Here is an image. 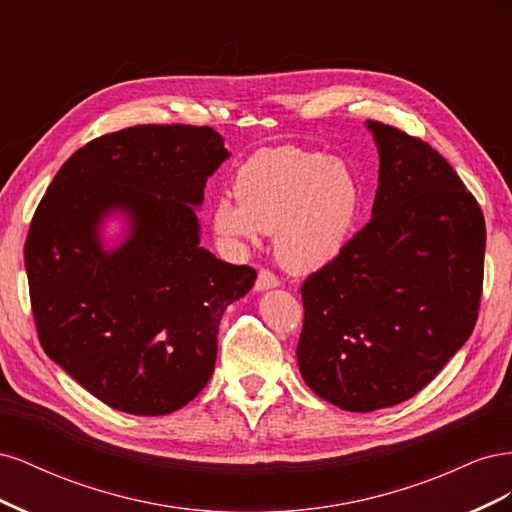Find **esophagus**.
<instances>
[{"label": "esophagus", "mask_w": 512, "mask_h": 512, "mask_svg": "<svg viewBox=\"0 0 512 512\" xmlns=\"http://www.w3.org/2000/svg\"><path fill=\"white\" fill-rule=\"evenodd\" d=\"M280 286V277H277L273 271L269 269H260L258 271V280H256V290H269V288H275Z\"/></svg>", "instance_id": "esophagus-1"}]
</instances>
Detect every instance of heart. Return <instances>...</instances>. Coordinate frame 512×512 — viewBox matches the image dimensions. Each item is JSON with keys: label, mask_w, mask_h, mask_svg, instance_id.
<instances>
[{"label": "heart", "mask_w": 512, "mask_h": 512, "mask_svg": "<svg viewBox=\"0 0 512 512\" xmlns=\"http://www.w3.org/2000/svg\"><path fill=\"white\" fill-rule=\"evenodd\" d=\"M237 196L213 207V230L235 250L256 245L262 232L292 271H314L350 241L361 211V185L327 153L301 147L258 151L235 181Z\"/></svg>", "instance_id": "heart-1"}]
</instances>
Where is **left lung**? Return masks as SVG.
Segmentation results:
<instances>
[{"label":"left lung","mask_w":512,"mask_h":512,"mask_svg":"<svg viewBox=\"0 0 512 512\" xmlns=\"http://www.w3.org/2000/svg\"><path fill=\"white\" fill-rule=\"evenodd\" d=\"M380 153L371 218L301 286L297 361L329 404L374 412L427 386L468 342L485 271V218L440 153L367 121Z\"/></svg>","instance_id":"left-lung-1"}]
</instances>
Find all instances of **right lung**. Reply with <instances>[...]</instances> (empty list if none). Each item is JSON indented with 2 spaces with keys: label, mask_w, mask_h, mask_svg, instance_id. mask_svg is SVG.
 <instances>
[{
  "label": "right lung",
  "mask_w": 512,
  "mask_h": 512,
  "mask_svg": "<svg viewBox=\"0 0 512 512\" xmlns=\"http://www.w3.org/2000/svg\"><path fill=\"white\" fill-rule=\"evenodd\" d=\"M226 158L209 126H134L72 153L40 200L25 241L40 346L106 406L175 412L213 374L224 309L256 280L198 245L194 207ZM108 210L131 222L117 251L97 237Z\"/></svg>",
  "instance_id": "1"
}]
</instances>
